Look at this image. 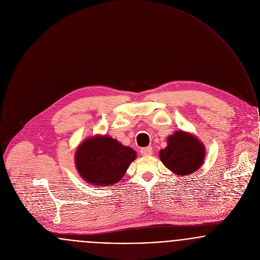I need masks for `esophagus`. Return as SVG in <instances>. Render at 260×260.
Masks as SVG:
<instances>
[{"label": "esophagus", "mask_w": 260, "mask_h": 260, "mask_svg": "<svg viewBox=\"0 0 260 260\" xmlns=\"http://www.w3.org/2000/svg\"><path fill=\"white\" fill-rule=\"evenodd\" d=\"M140 153L143 155V156H150L152 154V148L150 146L148 147H143L140 149Z\"/></svg>", "instance_id": "esophagus-1"}]
</instances>
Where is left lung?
Here are the masks:
<instances>
[{
  "label": "left lung",
  "instance_id": "1",
  "mask_svg": "<svg viewBox=\"0 0 260 260\" xmlns=\"http://www.w3.org/2000/svg\"><path fill=\"white\" fill-rule=\"evenodd\" d=\"M160 160L173 173L187 175L197 172L205 158V147L192 135L177 131L168 139V147L160 150Z\"/></svg>",
  "mask_w": 260,
  "mask_h": 260
}]
</instances>
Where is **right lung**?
I'll return each mask as SVG.
<instances>
[{"label":"right lung","mask_w":260,"mask_h":260,"mask_svg":"<svg viewBox=\"0 0 260 260\" xmlns=\"http://www.w3.org/2000/svg\"><path fill=\"white\" fill-rule=\"evenodd\" d=\"M136 152L109 136H96L83 142L76 153V165L82 177L93 185L119 182Z\"/></svg>","instance_id":"add662e5"}]
</instances>
